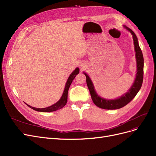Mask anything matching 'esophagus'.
Wrapping results in <instances>:
<instances>
[{"label": "esophagus", "mask_w": 156, "mask_h": 156, "mask_svg": "<svg viewBox=\"0 0 156 156\" xmlns=\"http://www.w3.org/2000/svg\"><path fill=\"white\" fill-rule=\"evenodd\" d=\"M85 63H81V64H80V66H81L82 67H85Z\"/></svg>", "instance_id": "esophagus-1"}]
</instances>
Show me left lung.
<instances>
[{
	"label": "left lung",
	"mask_w": 156,
	"mask_h": 156,
	"mask_svg": "<svg viewBox=\"0 0 156 156\" xmlns=\"http://www.w3.org/2000/svg\"><path fill=\"white\" fill-rule=\"evenodd\" d=\"M124 28L129 31L132 35L134 44V48L135 52V58L137 62V73L134 82L128 90V91L122 94L121 97L115 99H105L100 97L94 89V85L91 78L87 73L83 72V74L86 76V82L89 90L91 94V98L94 104L97 107L105 109H117L121 108L132 100L136 96L140 87L142 86L143 80V67H144V59L141 50L140 48L138 43V39L135 34L128 27L124 25Z\"/></svg>",
	"instance_id": "obj_1"
}]
</instances>
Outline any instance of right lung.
<instances>
[{
    "instance_id": "1",
    "label": "right lung",
    "mask_w": 156,
    "mask_h": 156,
    "mask_svg": "<svg viewBox=\"0 0 156 156\" xmlns=\"http://www.w3.org/2000/svg\"><path fill=\"white\" fill-rule=\"evenodd\" d=\"M79 72H80V69L78 67H77L74 69V71L71 74H70L69 77L67 79L66 84H65V87L64 89V91L62 94V96L56 103H55L54 104L51 105V106L47 107V108H34L26 103L25 104H26L29 108H32V109L35 110V111L40 112H52L56 111V110H58L59 109H62L63 107L65 106V104H67V94H68V91H69V89L70 87V85H71V83L73 82V80L74 79L75 77H76V76L79 73Z\"/></svg>"
}]
</instances>
